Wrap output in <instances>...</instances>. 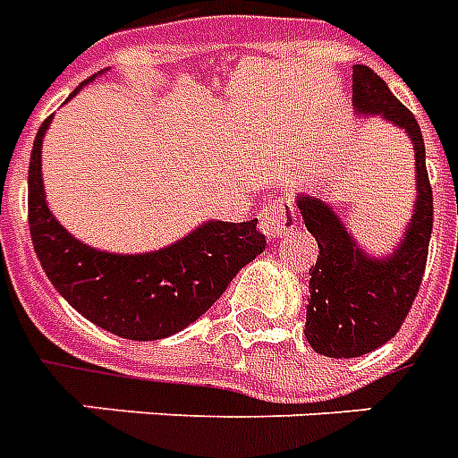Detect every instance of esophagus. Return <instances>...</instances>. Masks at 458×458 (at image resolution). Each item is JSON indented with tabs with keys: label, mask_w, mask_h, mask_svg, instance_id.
Wrapping results in <instances>:
<instances>
[{
	"label": "esophagus",
	"mask_w": 458,
	"mask_h": 458,
	"mask_svg": "<svg viewBox=\"0 0 458 458\" xmlns=\"http://www.w3.org/2000/svg\"><path fill=\"white\" fill-rule=\"evenodd\" d=\"M259 228L268 240L285 237L290 230L297 228V214H294L293 199L287 194L271 197L266 204L264 214L259 216Z\"/></svg>",
	"instance_id": "1"
}]
</instances>
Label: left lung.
Returning a JSON list of instances; mask_svg holds the SVG:
<instances>
[{"label":"left lung","instance_id":"1","mask_svg":"<svg viewBox=\"0 0 458 458\" xmlns=\"http://www.w3.org/2000/svg\"><path fill=\"white\" fill-rule=\"evenodd\" d=\"M352 81V104L359 114L383 116L411 138L419 194L404 240L383 259L366 254L326 201L297 197L306 230L318 242V259L309 271L304 335L311 349L330 359L369 354L397 335L419 294L433 233V190L416 118L369 66L356 64Z\"/></svg>","mask_w":458,"mask_h":458}]
</instances>
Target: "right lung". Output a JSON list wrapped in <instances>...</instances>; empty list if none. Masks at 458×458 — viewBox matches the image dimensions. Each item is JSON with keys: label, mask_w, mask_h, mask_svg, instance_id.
Listing matches in <instances>:
<instances>
[{"label": "right lung", "mask_w": 458, "mask_h": 458, "mask_svg": "<svg viewBox=\"0 0 458 458\" xmlns=\"http://www.w3.org/2000/svg\"><path fill=\"white\" fill-rule=\"evenodd\" d=\"M49 123L52 116L39 125L28 165L30 237L47 278L95 326L142 342L180 333L211 309L242 266L266 250L257 221H207L178 242L145 254H111L82 244L47 207L42 140Z\"/></svg>", "instance_id": "obj_1"}]
</instances>
